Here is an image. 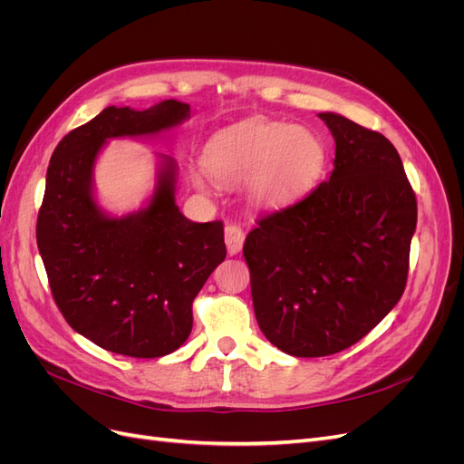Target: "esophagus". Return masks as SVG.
Instances as JSON below:
<instances>
[{
    "label": "esophagus",
    "mask_w": 464,
    "mask_h": 464,
    "mask_svg": "<svg viewBox=\"0 0 464 464\" xmlns=\"http://www.w3.org/2000/svg\"><path fill=\"white\" fill-rule=\"evenodd\" d=\"M244 240H246V234L240 227H236V224H228V227L224 228V242H227V249L230 256L240 254Z\"/></svg>",
    "instance_id": "34e87169"
}]
</instances>
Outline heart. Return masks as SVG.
<instances>
[{"instance_id":"b5f03b06","label":"heart","mask_w":464,"mask_h":464,"mask_svg":"<svg viewBox=\"0 0 464 464\" xmlns=\"http://www.w3.org/2000/svg\"><path fill=\"white\" fill-rule=\"evenodd\" d=\"M329 150L319 133L294 123L249 120L218 131L203 150L205 172L222 186L246 180L249 203L276 210L312 193L327 170ZM205 189V179L193 174Z\"/></svg>"}]
</instances>
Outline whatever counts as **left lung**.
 Wrapping results in <instances>:
<instances>
[{"label": "left lung", "mask_w": 464, "mask_h": 464, "mask_svg": "<svg viewBox=\"0 0 464 464\" xmlns=\"http://www.w3.org/2000/svg\"><path fill=\"white\" fill-rule=\"evenodd\" d=\"M334 139L331 178L259 220L244 244L259 329L298 358L336 354L401 300L416 195L382 133L323 111Z\"/></svg>", "instance_id": "left-lung-1"}]
</instances>
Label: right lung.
Masks as SVG:
<instances>
[{"label":"right lung","instance_id":"obj_1","mask_svg":"<svg viewBox=\"0 0 464 464\" xmlns=\"http://www.w3.org/2000/svg\"><path fill=\"white\" fill-rule=\"evenodd\" d=\"M189 118V104L108 106L55 147L36 222L52 296L79 334L110 353L159 358L191 333V304L227 257L222 222H191L176 205L174 159L160 154L147 207L110 217L98 207L92 170L108 139L150 137Z\"/></svg>","mask_w":464,"mask_h":464}]
</instances>
